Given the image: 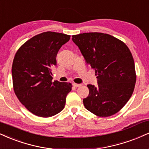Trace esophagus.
<instances>
[{
	"label": "esophagus",
	"instance_id": "obj_1",
	"mask_svg": "<svg viewBox=\"0 0 149 149\" xmlns=\"http://www.w3.org/2000/svg\"><path fill=\"white\" fill-rule=\"evenodd\" d=\"M73 85L75 87H81V85L80 84H76V83H73Z\"/></svg>",
	"mask_w": 149,
	"mask_h": 149
}]
</instances>
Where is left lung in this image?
<instances>
[{
	"mask_svg": "<svg viewBox=\"0 0 149 149\" xmlns=\"http://www.w3.org/2000/svg\"><path fill=\"white\" fill-rule=\"evenodd\" d=\"M72 40L97 76V87L87 85L85 108L102 117L116 114L131 97L136 82L135 63L128 46L101 33L73 35Z\"/></svg>",
	"mask_w": 149,
	"mask_h": 149,
	"instance_id": "obj_1",
	"label": "left lung"
}]
</instances>
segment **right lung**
<instances>
[{
  "instance_id": "obj_1",
  "label": "right lung",
  "mask_w": 149,
  "mask_h": 149,
  "mask_svg": "<svg viewBox=\"0 0 149 149\" xmlns=\"http://www.w3.org/2000/svg\"><path fill=\"white\" fill-rule=\"evenodd\" d=\"M71 36L45 32L34 36L19 48L12 67L14 93L28 110L40 117H50L64 109L72 85L52 81L56 56Z\"/></svg>"
}]
</instances>
